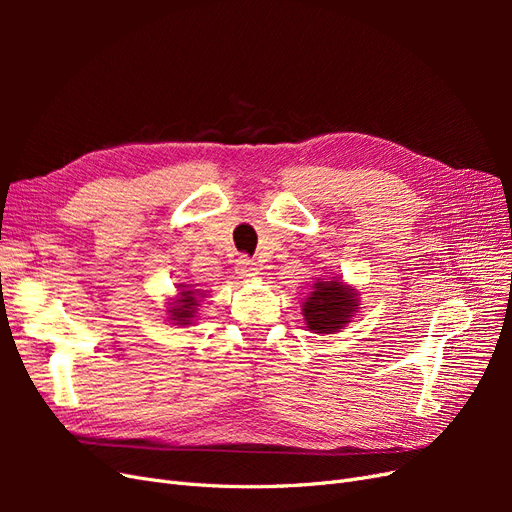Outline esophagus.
<instances>
[{
    "label": "esophagus",
    "mask_w": 512,
    "mask_h": 512,
    "mask_svg": "<svg viewBox=\"0 0 512 512\" xmlns=\"http://www.w3.org/2000/svg\"><path fill=\"white\" fill-rule=\"evenodd\" d=\"M237 273H239V277H243V280H252V277H256L260 273V269L252 258L241 256L237 260Z\"/></svg>",
    "instance_id": "obj_1"
}]
</instances>
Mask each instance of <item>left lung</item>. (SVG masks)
<instances>
[{
	"instance_id": "obj_1",
	"label": "left lung",
	"mask_w": 512,
	"mask_h": 512,
	"mask_svg": "<svg viewBox=\"0 0 512 512\" xmlns=\"http://www.w3.org/2000/svg\"><path fill=\"white\" fill-rule=\"evenodd\" d=\"M356 312V294L342 282H316L303 305L307 327L314 333H335Z\"/></svg>"
}]
</instances>
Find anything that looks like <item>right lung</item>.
<instances>
[{"mask_svg": "<svg viewBox=\"0 0 512 512\" xmlns=\"http://www.w3.org/2000/svg\"><path fill=\"white\" fill-rule=\"evenodd\" d=\"M179 301L177 305L170 307V320H175L177 324H190V320L194 318L196 314V292L194 290H183L179 292Z\"/></svg>", "mask_w": 512, "mask_h": 512, "instance_id": "obj_1", "label": "right lung"}]
</instances>
